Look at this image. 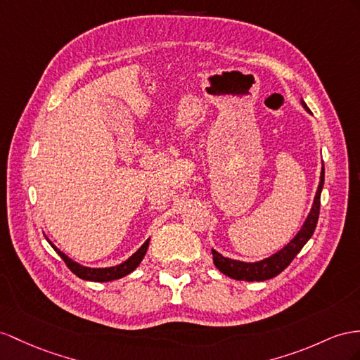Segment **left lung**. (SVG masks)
Listing matches in <instances>:
<instances>
[{
    "instance_id": "1",
    "label": "left lung",
    "mask_w": 360,
    "mask_h": 360,
    "mask_svg": "<svg viewBox=\"0 0 360 360\" xmlns=\"http://www.w3.org/2000/svg\"><path fill=\"white\" fill-rule=\"evenodd\" d=\"M301 103L309 110L307 105L304 103V101H301ZM322 186H324V167H322L316 196H315V200H313V207L306 219V222H304L302 228L300 229V233L295 236L292 240L283 248L281 251H278L276 254L271 255L269 259H264L262 262L245 263V262L226 259V257H224L222 254H219L217 251L211 250V252H213V262L216 264V268L222 274L231 276V278L242 280V281H264V280L274 278V276L283 272L290 264V262L295 259V257H297V254L302 250V246L309 242V238L313 236V233H315L318 217H319Z\"/></svg>"
}]
</instances>
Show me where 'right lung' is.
I'll list each match as a JSON object with an SVG mask.
<instances>
[{"label": "right lung", "mask_w": 360, "mask_h": 360, "mask_svg": "<svg viewBox=\"0 0 360 360\" xmlns=\"http://www.w3.org/2000/svg\"><path fill=\"white\" fill-rule=\"evenodd\" d=\"M51 245V243H50ZM53 246V245H51ZM147 246H149V238L143 243V246L138 250L134 255L129 257L126 262H123L122 264H117L112 266V268H86V266H82L76 262H72L71 259L60 252L58 248H54V251H56L60 259L65 262V264L68 266V269L76 274L79 278L82 280H88V281H98V283H103V281H112V280H118L122 278V276L131 274L132 271H135L138 268V264L141 263V260L144 259L146 251H147Z\"/></svg>", "instance_id": "right-lung-1"}]
</instances>
